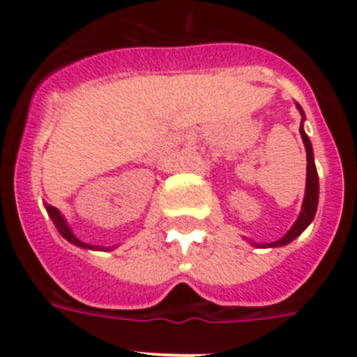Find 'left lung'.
Wrapping results in <instances>:
<instances>
[{
	"mask_svg": "<svg viewBox=\"0 0 357 357\" xmlns=\"http://www.w3.org/2000/svg\"><path fill=\"white\" fill-rule=\"evenodd\" d=\"M300 113L304 114L302 107L298 105ZM300 135H302V140H304L305 146V155H307V178H305V196L304 204H302V211H300L298 220L293 224V228L289 229L287 235H283L280 241L276 243H271L268 246H283V244H289L293 238L298 237L302 231H304L307 226L311 224V220L315 218L317 213V204H319V176H317L315 162H313V148H311V142L307 139V135L300 126Z\"/></svg>",
	"mask_w": 357,
	"mask_h": 357,
	"instance_id": "8db88e82",
	"label": "left lung"
}]
</instances>
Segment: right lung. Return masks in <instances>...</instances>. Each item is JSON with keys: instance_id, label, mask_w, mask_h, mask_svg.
Here are the masks:
<instances>
[{"instance_id": "add662e5", "label": "right lung", "mask_w": 357, "mask_h": 357, "mask_svg": "<svg viewBox=\"0 0 357 357\" xmlns=\"http://www.w3.org/2000/svg\"><path fill=\"white\" fill-rule=\"evenodd\" d=\"M47 213H50V217H52L53 224H55V228L59 229V234L63 235L66 241H70L72 244H75V246H81V248H96V246H91V244H85V243H81L79 238L75 237L72 231H70V228L66 226V222H64V218L61 217V213H59V209H55V207L52 206H46Z\"/></svg>"}]
</instances>
